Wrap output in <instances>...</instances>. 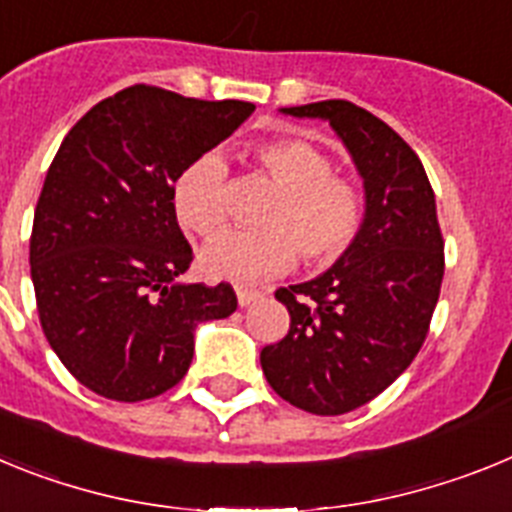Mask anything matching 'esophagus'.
I'll return each mask as SVG.
<instances>
[{
    "mask_svg": "<svg viewBox=\"0 0 512 512\" xmlns=\"http://www.w3.org/2000/svg\"><path fill=\"white\" fill-rule=\"evenodd\" d=\"M235 297H238V305L248 307L251 302H256L261 297L259 289H246V287H235Z\"/></svg>",
    "mask_w": 512,
    "mask_h": 512,
    "instance_id": "1",
    "label": "esophagus"
}]
</instances>
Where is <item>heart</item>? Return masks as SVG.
Returning a JSON list of instances; mask_svg holds the SVG:
<instances>
[{
	"label": "heart",
	"instance_id": "heart-1",
	"mask_svg": "<svg viewBox=\"0 0 512 512\" xmlns=\"http://www.w3.org/2000/svg\"><path fill=\"white\" fill-rule=\"evenodd\" d=\"M253 161L279 189L261 215L266 230L223 233L200 253L210 279L261 282L292 269L297 251L307 264H330L351 243L364 220V197L333 161L307 140L277 138L253 148ZM176 220L184 230L210 238L228 220V169L217 153L194 158L171 187Z\"/></svg>",
	"mask_w": 512,
	"mask_h": 512
}]
</instances>
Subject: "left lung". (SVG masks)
<instances>
[{
    "label": "left lung",
    "instance_id": "1",
    "mask_svg": "<svg viewBox=\"0 0 512 512\" xmlns=\"http://www.w3.org/2000/svg\"><path fill=\"white\" fill-rule=\"evenodd\" d=\"M279 112L330 122L364 182V220L328 271L277 289L289 330L261 351V369L289 405L343 415L387 390L423 346L443 279L436 197L413 148L372 112L346 99Z\"/></svg>",
    "mask_w": 512,
    "mask_h": 512
}]
</instances>
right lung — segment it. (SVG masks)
Masks as SVG:
<instances>
[{
	"mask_svg": "<svg viewBox=\"0 0 512 512\" xmlns=\"http://www.w3.org/2000/svg\"><path fill=\"white\" fill-rule=\"evenodd\" d=\"M253 110L138 84L63 138L35 207L30 274L45 338L97 395L140 402L171 390L192 364L197 325L238 307L230 284L179 282L192 246L171 187Z\"/></svg>",
	"mask_w": 512,
	"mask_h": 512,
	"instance_id": "add662e5",
	"label": "right lung"
}]
</instances>
